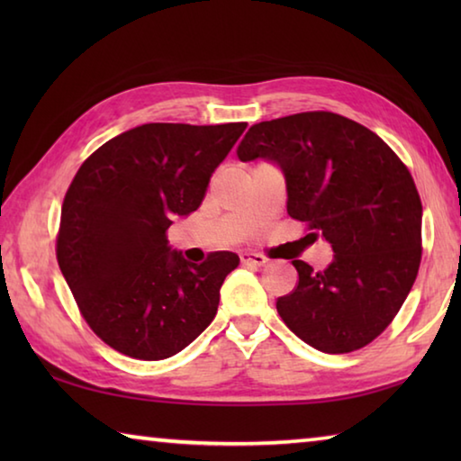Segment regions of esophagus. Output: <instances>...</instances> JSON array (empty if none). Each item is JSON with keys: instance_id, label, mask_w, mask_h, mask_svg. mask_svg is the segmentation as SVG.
Wrapping results in <instances>:
<instances>
[{"instance_id": "34e87169", "label": "esophagus", "mask_w": 461, "mask_h": 461, "mask_svg": "<svg viewBox=\"0 0 461 461\" xmlns=\"http://www.w3.org/2000/svg\"><path fill=\"white\" fill-rule=\"evenodd\" d=\"M240 260L241 264H246V267H264V264L268 262L267 256H262L258 252H241Z\"/></svg>"}]
</instances>
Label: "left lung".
Segmentation results:
<instances>
[{"label": "left lung", "instance_id": "left-lung-1", "mask_svg": "<svg viewBox=\"0 0 461 461\" xmlns=\"http://www.w3.org/2000/svg\"><path fill=\"white\" fill-rule=\"evenodd\" d=\"M238 158L268 160L286 183V212L330 241L325 270L293 260L299 285L276 301L294 335L325 354L364 348L386 330L415 283L423 207L384 140L331 112L254 123Z\"/></svg>", "mask_w": 461, "mask_h": 461}]
</instances>
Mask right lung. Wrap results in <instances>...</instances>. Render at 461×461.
Masks as SVG:
<instances>
[{"label":"right lung","instance_id":"1","mask_svg":"<svg viewBox=\"0 0 461 461\" xmlns=\"http://www.w3.org/2000/svg\"><path fill=\"white\" fill-rule=\"evenodd\" d=\"M246 126L144 123L97 148L75 175L57 260L85 321L120 354L165 360L213 321L238 254L193 264L167 230L197 212Z\"/></svg>","mask_w":461,"mask_h":461}]
</instances>
